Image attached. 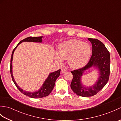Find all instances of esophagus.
<instances>
[{
  "instance_id": "esophagus-1",
  "label": "esophagus",
  "mask_w": 121,
  "mask_h": 121,
  "mask_svg": "<svg viewBox=\"0 0 121 121\" xmlns=\"http://www.w3.org/2000/svg\"><path fill=\"white\" fill-rule=\"evenodd\" d=\"M61 72L62 73H65L66 72H67V71H66V70H65V69H61Z\"/></svg>"
}]
</instances>
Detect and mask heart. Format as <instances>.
I'll return each mask as SVG.
<instances>
[{
  "mask_svg": "<svg viewBox=\"0 0 121 121\" xmlns=\"http://www.w3.org/2000/svg\"><path fill=\"white\" fill-rule=\"evenodd\" d=\"M91 54V47L88 43L73 39L60 43L58 46V52H55L54 56L58 62H62L63 59H68L71 67L79 69L86 65Z\"/></svg>",
  "mask_w": 121,
  "mask_h": 121,
  "instance_id": "1",
  "label": "heart"
}]
</instances>
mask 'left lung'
I'll return each mask as SVG.
<instances>
[{"instance_id":"8db88e82","label":"left lung","mask_w":121,"mask_h":121,"mask_svg":"<svg viewBox=\"0 0 121 121\" xmlns=\"http://www.w3.org/2000/svg\"><path fill=\"white\" fill-rule=\"evenodd\" d=\"M88 39L92 47L89 61L84 67L71 71L73 78L71 88L77 95L84 97L92 96L101 91L108 82L110 72V55L106 46L98 39L90 38ZM91 67L98 69L99 76L94 86L85 87L81 82V76L85 70Z\"/></svg>"}]
</instances>
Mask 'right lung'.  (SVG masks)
<instances>
[{
    "label": "right lung",
    "instance_id": "1",
    "mask_svg": "<svg viewBox=\"0 0 121 121\" xmlns=\"http://www.w3.org/2000/svg\"><path fill=\"white\" fill-rule=\"evenodd\" d=\"M42 37L43 36L40 37H27L25 39H23L22 40L20 41V42L17 45L16 47L13 50L11 58V61H10V73L12 77V81L14 83L15 85L16 86L17 88L21 91L22 94L26 95V96L32 98H41L48 96L50 94V92L52 91L54 86L55 85V82L56 79L58 78V77L60 75L61 70H59L56 71L54 72L51 73L49 74L48 77L46 79L45 81L43 83L42 87L38 90V91H35V92H29L23 91L22 89L20 88V87L17 85V84L15 82L14 79L13 78L12 74V59H13V56L14 51H15V49L20 45V43L23 42H36V43H42Z\"/></svg>",
    "mask_w": 121,
    "mask_h": 121
}]
</instances>
